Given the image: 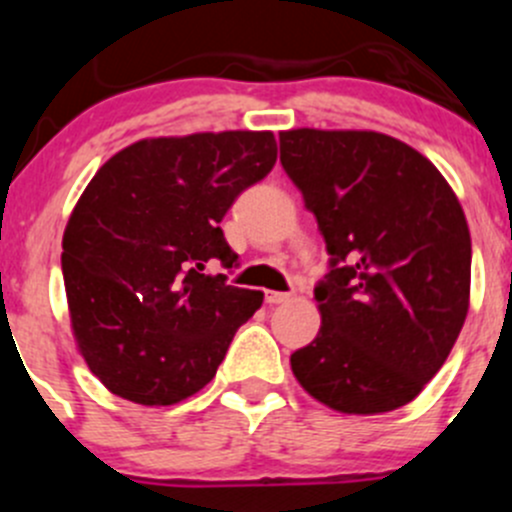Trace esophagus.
I'll return each mask as SVG.
<instances>
[{
	"label": "esophagus",
	"instance_id": "obj_1",
	"mask_svg": "<svg viewBox=\"0 0 512 512\" xmlns=\"http://www.w3.org/2000/svg\"><path fill=\"white\" fill-rule=\"evenodd\" d=\"M289 297H292L289 292H265V302L270 304V307H275V304L289 302Z\"/></svg>",
	"mask_w": 512,
	"mask_h": 512
}]
</instances>
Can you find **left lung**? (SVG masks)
<instances>
[{"mask_svg": "<svg viewBox=\"0 0 512 512\" xmlns=\"http://www.w3.org/2000/svg\"><path fill=\"white\" fill-rule=\"evenodd\" d=\"M280 160L327 242L317 339L292 354L304 391L342 414L414 401L468 314L471 232L436 165L374 131L280 133Z\"/></svg>", "mask_w": 512, "mask_h": 512, "instance_id": "obj_1", "label": "left lung"}]
</instances>
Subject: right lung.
<instances>
[{
    "instance_id": "obj_1",
    "label": "right lung",
    "mask_w": 512,
    "mask_h": 512,
    "mask_svg": "<svg viewBox=\"0 0 512 512\" xmlns=\"http://www.w3.org/2000/svg\"><path fill=\"white\" fill-rule=\"evenodd\" d=\"M275 160L270 131L193 133L133 143L91 178L61 272L76 342L108 391L170 406L213 379L262 304L208 272L240 265L220 223Z\"/></svg>"
}]
</instances>
